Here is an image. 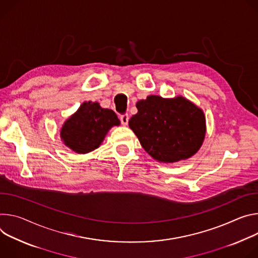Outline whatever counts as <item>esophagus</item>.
Listing matches in <instances>:
<instances>
[{"label": "esophagus", "mask_w": 258, "mask_h": 258, "mask_svg": "<svg viewBox=\"0 0 258 258\" xmlns=\"http://www.w3.org/2000/svg\"><path fill=\"white\" fill-rule=\"evenodd\" d=\"M120 120H121V123L123 126H126L128 124V121H129V116L127 113L125 114H122V116L120 117Z\"/></svg>", "instance_id": "34e87169"}]
</instances>
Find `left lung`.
<instances>
[{
  "mask_svg": "<svg viewBox=\"0 0 258 258\" xmlns=\"http://www.w3.org/2000/svg\"><path fill=\"white\" fill-rule=\"evenodd\" d=\"M129 127L141 147L160 163H174L194 156L202 147L206 118L202 108L185 97L150 95L137 101Z\"/></svg>",
  "mask_w": 258,
  "mask_h": 258,
  "instance_id": "8db88e82",
  "label": "left lung"
}]
</instances>
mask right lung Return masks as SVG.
<instances>
[{"instance_id": "1", "label": "right lung", "mask_w": 258, "mask_h": 258, "mask_svg": "<svg viewBox=\"0 0 258 258\" xmlns=\"http://www.w3.org/2000/svg\"><path fill=\"white\" fill-rule=\"evenodd\" d=\"M119 125L113 110L102 108L96 101H85L63 123L60 138L73 152L88 154L99 148L109 129Z\"/></svg>"}]
</instances>
